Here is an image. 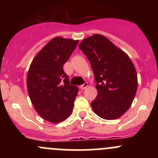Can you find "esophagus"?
Here are the masks:
<instances>
[{"label":"esophagus","mask_w":158,"mask_h":158,"mask_svg":"<svg viewBox=\"0 0 158 158\" xmlns=\"http://www.w3.org/2000/svg\"><path fill=\"white\" fill-rule=\"evenodd\" d=\"M88 86V82H85V84H83V85H80V88L81 90H84V89H85V88H87V87Z\"/></svg>","instance_id":"obj_1"}]
</instances>
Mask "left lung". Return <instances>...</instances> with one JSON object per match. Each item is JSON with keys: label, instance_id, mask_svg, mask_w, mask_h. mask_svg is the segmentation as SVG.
<instances>
[{"label": "left lung", "instance_id": "1", "mask_svg": "<svg viewBox=\"0 0 158 158\" xmlns=\"http://www.w3.org/2000/svg\"><path fill=\"white\" fill-rule=\"evenodd\" d=\"M79 48L89 60L97 83L92 109L102 119L119 118L131 106L137 92L133 62L126 52L99 34L82 40Z\"/></svg>", "mask_w": 158, "mask_h": 158}]
</instances>
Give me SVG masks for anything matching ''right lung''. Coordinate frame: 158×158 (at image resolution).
I'll list each match as a JSON object with an SVG mask.
<instances>
[{"mask_svg":"<svg viewBox=\"0 0 158 158\" xmlns=\"http://www.w3.org/2000/svg\"><path fill=\"white\" fill-rule=\"evenodd\" d=\"M79 40L56 37L35 56L27 77L30 99L37 113L52 123L62 122L73 111L78 88L70 84L63 65Z\"/></svg>","mask_w":158,"mask_h":158,"instance_id":"obj_1","label":"right lung"}]
</instances>
